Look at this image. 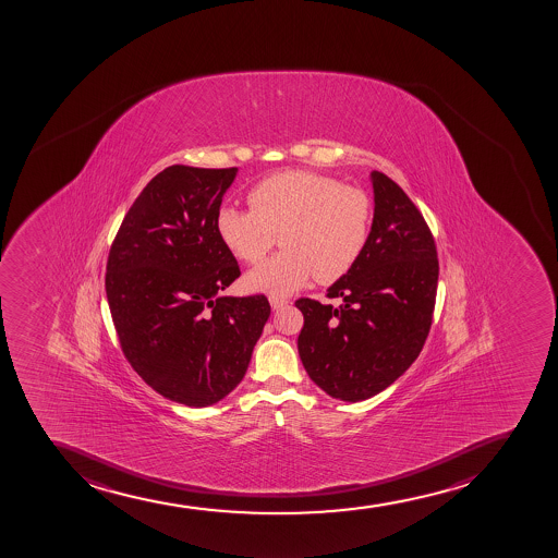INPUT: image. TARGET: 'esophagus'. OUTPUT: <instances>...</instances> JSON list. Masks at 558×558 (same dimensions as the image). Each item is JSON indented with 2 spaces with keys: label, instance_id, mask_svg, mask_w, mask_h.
<instances>
[{
  "label": "esophagus",
  "instance_id": "1",
  "mask_svg": "<svg viewBox=\"0 0 558 558\" xmlns=\"http://www.w3.org/2000/svg\"><path fill=\"white\" fill-rule=\"evenodd\" d=\"M270 305H271V308H274V311H279V308H282V306L288 305V301L281 300V298H274V295H271Z\"/></svg>",
  "mask_w": 558,
  "mask_h": 558
}]
</instances>
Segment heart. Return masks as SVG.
Listing matches in <instances>:
<instances>
[{
  "instance_id": "heart-1",
  "label": "heart",
  "mask_w": 558,
  "mask_h": 558,
  "mask_svg": "<svg viewBox=\"0 0 558 558\" xmlns=\"http://www.w3.org/2000/svg\"><path fill=\"white\" fill-rule=\"evenodd\" d=\"M252 211L222 207L217 233L223 246L257 265L281 241L284 252L247 271L255 292L284 298L316 276L340 279L359 260L369 239V194L332 178L290 170L266 178L247 193Z\"/></svg>"
}]
</instances>
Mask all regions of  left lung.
Instances as JSON below:
<instances>
[{"label":"left lung","mask_w":558,"mask_h":558,"mask_svg":"<svg viewBox=\"0 0 558 558\" xmlns=\"http://www.w3.org/2000/svg\"><path fill=\"white\" fill-rule=\"evenodd\" d=\"M375 215L359 260L329 287L322 305L301 298L298 338L312 381L332 399L367 400L389 388L423 351L434 316L439 260L415 204L378 170L371 172Z\"/></svg>","instance_id":"obj_1"}]
</instances>
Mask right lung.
Listing matches in <instances>:
<instances>
[{"mask_svg": "<svg viewBox=\"0 0 558 558\" xmlns=\"http://www.w3.org/2000/svg\"><path fill=\"white\" fill-rule=\"evenodd\" d=\"M231 169L172 165L135 198L106 265L121 349L165 399L217 404L241 384L270 317L265 295L223 290L241 276L217 233Z\"/></svg>", "mask_w": 558, "mask_h": 558, "instance_id": "1", "label": "right lung"}]
</instances>
